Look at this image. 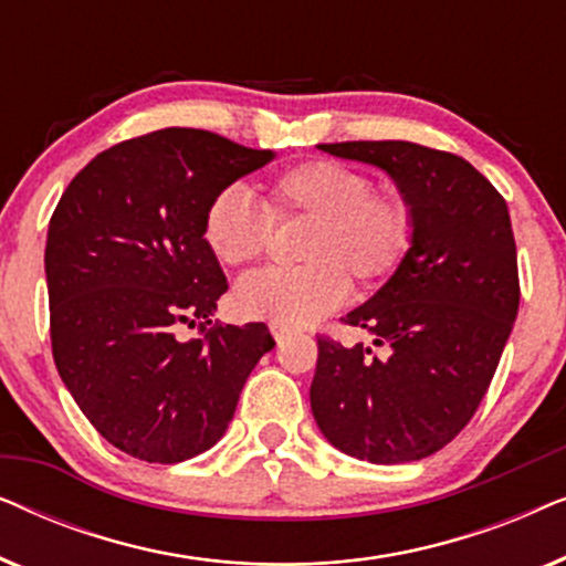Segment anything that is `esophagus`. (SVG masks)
Returning <instances> with one entry per match:
<instances>
[{"label":"esophagus","mask_w":566,"mask_h":566,"mask_svg":"<svg viewBox=\"0 0 566 566\" xmlns=\"http://www.w3.org/2000/svg\"><path fill=\"white\" fill-rule=\"evenodd\" d=\"M270 332H273V337L277 339V343H283V339L289 337L293 329L289 327V324H281V322H270Z\"/></svg>","instance_id":"1"}]
</instances>
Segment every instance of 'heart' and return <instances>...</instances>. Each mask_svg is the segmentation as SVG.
<instances>
[{
    "instance_id": "obj_1",
    "label": "heart",
    "mask_w": 566,
    "mask_h": 566,
    "mask_svg": "<svg viewBox=\"0 0 566 566\" xmlns=\"http://www.w3.org/2000/svg\"><path fill=\"white\" fill-rule=\"evenodd\" d=\"M306 221L293 270H262L234 289V306L250 319L304 327L347 298V277L368 289L405 262L415 234L412 206L394 190H376L360 169L335 159H306L268 177L265 206L239 185L216 192L206 208L203 239L216 260L244 268L268 252L273 223Z\"/></svg>"
}]
</instances>
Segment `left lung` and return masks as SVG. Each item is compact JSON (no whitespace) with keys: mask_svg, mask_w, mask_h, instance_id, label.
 <instances>
[{"mask_svg":"<svg viewBox=\"0 0 566 566\" xmlns=\"http://www.w3.org/2000/svg\"><path fill=\"white\" fill-rule=\"evenodd\" d=\"M386 169L409 200L415 234L389 283L345 316L389 347L316 337L314 420L332 446L370 463L436 453L490 389L521 304L505 198L455 154L412 142L319 144Z\"/></svg>","mask_w":566,"mask_h":566,"instance_id":"obj_1","label":"left lung"}]
</instances>
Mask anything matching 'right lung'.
<instances>
[{"instance_id":"obj_1","label":"right lung","mask_w":566,"mask_h":566,"mask_svg":"<svg viewBox=\"0 0 566 566\" xmlns=\"http://www.w3.org/2000/svg\"><path fill=\"white\" fill-rule=\"evenodd\" d=\"M273 159L200 128H161L97 154L49 223L45 281L61 381L107 443L180 463L227 432L268 324L211 322L227 293L203 239L216 192ZM182 323L196 340H177Z\"/></svg>"}]
</instances>
